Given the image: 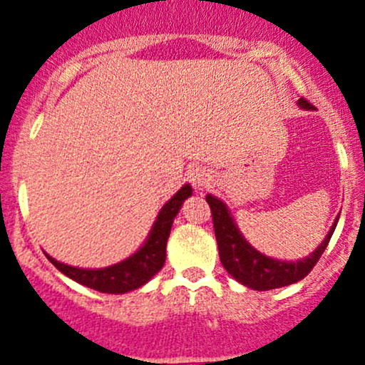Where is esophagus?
I'll use <instances>...</instances> for the list:
<instances>
[{
    "instance_id": "1",
    "label": "esophagus",
    "mask_w": 365,
    "mask_h": 365,
    "mask_svg": "<svg viewBox=\"0 0 365 365\" xmlns=\"http://www.w3.org/2000/svg\"><path fill=\"white\" fill-rule=\"evenodd\" d=\"M190 181L196 190H203V187H207L210 184V174H208V170L196 167V169L190 172Z\"/></svg>"
}]
</instances>
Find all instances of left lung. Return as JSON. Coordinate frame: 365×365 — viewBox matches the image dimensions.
<instances>
[{
	"instance_id": "obj_1",
	"label": "left lung",
	"mask_w": 365,
	"mask_h": 365,
	"mask_svg": "<svg viewBox=\"0 0 365 365\" xmlns=\"http://www.w3.org/2000/svg\"><path fill=\"white\" fill-rule=\"evenodd\" d=\"M298 105L302 108H312V105L305 98H300ZM207 203L210 205L217 247H219V257L224 269L241 284L257 289V292H267V289L281 288V286H288L304 279L324 253L327 243H329L331 236L334 232V227L338 224V220H334L333 227L329 229L324 241L309 257L297 262H281L269 259V257L257 252L253 247H250L247 240L237 231L226 205L220 200H217L212 195H207Z\"/></svg>"
}]
</instances>
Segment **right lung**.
Segmentation results:
<instances>
[{
  "label": "right lung",
  "mask_w": 365,
  "mask_h": 365,
  "mask_svg": "<svg viewBox=\"0 0 365 365\" xmlns=\"http://www.w3.org/2000/svg\"><path fill=\"white\" fill-rule=\"evenodd\" d=\"M191 193H193V190H191L190 184H184L181 190L163 205L148 240H146L141 250H138L133 257L120 262V264L110 265V267L105 269H79L61 264V262L51 259L46 253L48 260L65 276L77 281L79 284L96 289V292L113 294L133 292V289L148 282L163 267L167 255V240H169L172 222H174V217L178 215L182 202L190 198Z\"/></svg>",
  "instance_id": "1"
}]
</instances>
